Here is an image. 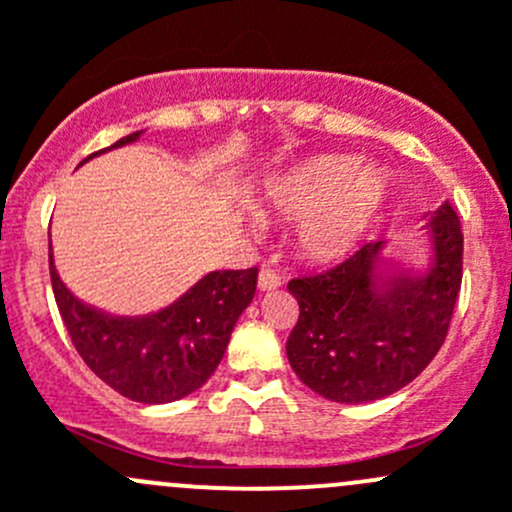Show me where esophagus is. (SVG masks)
Segmentation results:
<instances>
[{"label": "esophagus", "mask_w": 512, "mask_h": 512, "mask_svg": "<svg viewBox=\"0 0 512 512\" xmlns=\"http://www.w3.org/2000/svg\"><path fill=\"white\" fill-rule=\"evenodd\" d=\"M282 285L280 275H277L275 270H270V267H265V270H260V277H257V287L262 289V292H272V289H277Z\"/></svg>", "instance_id": "obj_1"}]
</instances>
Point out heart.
<instances>
[{
	"label": "heart",
	"mask_w": 512,
	"mask_h": 512,
	"mask_svg": "<svg viewBox=\"0 0 512 512\" xmlns=\"http://www.w3.org/2000/svg\"><path fill=\"white\" fill-rule=\"evenodd\" d=\"M386 193L381 170H356L352 158L322 156L270 180L260 208L297 223V247L307 260L332 262L359 245Z\"/></svg>",
	"instance_id": "1"
}]
</instances>
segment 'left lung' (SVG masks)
<instances>
[{
	"instance_id": "8db88e82",
	"label": "left lung",
	"mask_w": 512,
	"mask_h": 512,
	"mask_svg": "<svg viewBox=\"0 0 512 512\" xmlns=\"http://www.w3.org/2000/svg\"><path fill=\"white\" fill-rule=\"evenodd\" d=\"M423 218L431 242L423 270H394L379 240L287 285L299 302L289 366L324 399L369 404L396 394L441 349L461 289L463 232L448 200Z\"/></svg>"
}]
</instances>
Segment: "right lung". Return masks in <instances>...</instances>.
<instances>
[{"instance_id":"1","label":"right lung","mask_w":512,"mask_h":512,"mask_svg":"<svg viewBox=\"0 0 512 512\" xmlns=\"http://www.w3.org/2000/svg\"><path fill=\"white\" fill-rule=\"evenodd\" d=\"M141 136L143 131H136L98 153L128 146ZM94 156L81 160V165ZM49 272L76 352L98 379L138 404H170L198 391L218 369L232 327L257 287V267L208 272L158 312L116 317L69 292L56 272L51 242Z\"/></svg>"}]
</instances>
